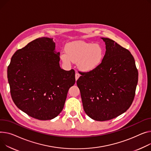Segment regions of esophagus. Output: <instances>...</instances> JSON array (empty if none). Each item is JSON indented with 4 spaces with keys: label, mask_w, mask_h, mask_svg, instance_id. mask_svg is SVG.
Masks as SVG:
<instances>
[{
    "label": "esophagus",
    "mask_w": 151,
    "mask_h": 151,
    "mask_svg": "<svg viewBox=\"0 0 151 151\" xmlns=\"http://www.w3.org/2000/svg\"><path fill=\"white\" fill-rule=\"evenodd\" d=\"M79 76H80V75L78 72H76V74H75V79H76V80H77L79 78Z\"/></svg>",
    "instance_id": "1"
}]
</instances>
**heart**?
Returning <instances> with one entry per match:
<instances>
[{
    "label": "heart",
    "instance_id": "obj_1",
    "mask_svg": "<svg viewBox=\"0 0 151 151\" xmlns=\"http://www.w3.org/2000/svg\"><path fill=\"white\" fill-rule=\"evenodd\" d=\"M65 52L61 54L62 61L66 64L77 63L78 67L84 72H90L98 67L104 57L103 47L99 44L82 41L68 43Z\"/></svg>",
    "mask_w": 151,
    "mask_h": 151
}]
</instances>
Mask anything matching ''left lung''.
<instances>
[{"label": "left lung", "instance_id": "8db88e82", "mask_svg": "<svg viewBox=\"0 0 151 151\" xmlns=\"http://www.w3.org/2000/svg\"><path fill=\"white\" fill-rule=\"evenodd\" d=\"M106 51L102 63L76 81L86 114L96 121H107L131 106L138 83V70L129 50L109 38H102Z\"/></svg>", "mask_w": 151, "mask_h": 151}]
</instances>
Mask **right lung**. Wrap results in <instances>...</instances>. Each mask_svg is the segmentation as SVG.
Listing matches in <instances>:
<instances>
[{"instance_id":"right-lung-1","label":"right lung","mask_w":151,"mask_h":151,"mask_svg":"<svg viewBox=\"0 0 151 151\" xmlns=\"http://www.w3.org/2000/svg\"><path fill=\"white\" fill-rule=\"evenodd\" d=\"M53 39L39 37L19 49L8 67L10 93L16 106L39 120L52 119L63 110L75 72L59 66Z\"/></svg>"}]
</instances>
